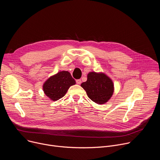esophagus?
Listing matches in <instances>:
<instances>
[{"label":"esophagus","instance_id":"34e87169","mask_svg":"<svg viewBox=\"0 0 160 160\" xmlns=\"http://www.w3.org/2000/svg\"><path fill=\"white\" fill-rule=\"evenodd\" d=\"M76 83H77V84L80 85V84L82 83V81H81V80H80V79H78V80H76Z\"/></svg>","mask_w":160,"mask_h":160}]
</instances>
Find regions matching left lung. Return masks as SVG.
<instances>
[{
	"label": "left lung",
	"mask_w": 160,
	"mask_h": 160,
	"mask_svg": "<svg viewBox=\"0 0 160 160\" xmlns=\"http://www.w3.org/2000/svg\"><path fill=\"white\" fill-rule=\"evenodd\" d=\"M81 86L86 91L88 97L99 104L106 102L113 93V83L106 75L90 72L87 75V80Z\"/></svg>",
	"instance_id": "1"
}]
</instances>
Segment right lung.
<instances>
[{
    "label": "right lung",
    "instance_id": "right-lung-1",
    "mask_svg": "<svg viewBox=\"0 0 160 160\" xmlns=\"http://www.w3.org/2000/svg\"><path fill=\"white\" fill-rule=\"evenodd\" d=\"M76 83L71 74L66 71L60 72L50 77L43 86L44 92L52 101L62 98L70 86Z\"/></svg>",
    "mask_w": 160,
    "mask_h": 160
}]
</instances>
